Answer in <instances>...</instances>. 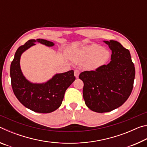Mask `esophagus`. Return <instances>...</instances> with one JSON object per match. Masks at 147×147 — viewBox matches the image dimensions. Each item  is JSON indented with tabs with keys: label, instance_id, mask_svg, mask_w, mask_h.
<instances>
[{
	"label": "esophagus",
	"instance_id": "esophagus-1",
	"mask_svg": "<svg viewBox=\"0 0 147 147\" xmlns=\"http://www.w3.org/2000/svg\"><path fill=\"white\" fill-rule=\"evenodd\" d=\"M74 73L76 78H78V76L80 74V71L78 70V69H75V70L74 71Z\"/></svg>",
	"mask_w": 147,
	"mask_h": 147
}]
</instances>
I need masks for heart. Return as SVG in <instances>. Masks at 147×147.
I'll return each instance as SVG.
<instances>
[{"instance_id":"heart-1","label":"heart","mask_w":147,"mask_h":147,"mask_svg":"<svg viewBox=\"0 0 147 147\" xmlns=\"http://www.w3.org/2000/svg\"><path fill=\"white\" fill-rule=\"evenodd\" d=\"M110 58L108 50L102 48L98 45H91L80 50L74 57L77 63H85L90 70H95L105 65Z\"/></svg>"}]
</instances>
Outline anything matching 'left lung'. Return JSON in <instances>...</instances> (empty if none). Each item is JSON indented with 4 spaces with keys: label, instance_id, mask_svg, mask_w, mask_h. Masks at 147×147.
I'll return each mask as SVG.
<instances>
[{
    "label": "left lung",
    "instance_id": "obj_1",
    "mask_svg": "<svg viewBox=\"0 0 147 147\" xmlns=\"http://www.w3.org/2000/svg\"><path fill=\"white\" fill-rule=\"evenodd\" d=\"M111 51V61L94 71L81 73L83 97L86 106L97 113L119 108L130 96L134 87L135 67L130 51L118 41H104Z\"/></svg>",
    "mask_w": 147,
    "mask_h": 147
}]
</instances>
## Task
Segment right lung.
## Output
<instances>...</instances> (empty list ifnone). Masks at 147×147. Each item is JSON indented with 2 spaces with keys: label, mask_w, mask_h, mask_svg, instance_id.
Instances as JSON below:
<instances>
[{
  "label": "right lung",
  "mask_w": 147,
  "mask_h": 147,
  "mask_svg": "<svg viewBox=\"0 0 147 147\" xmlns=\"http://www.w3.org/2000/svg\"><path fill=\"white\" fill-rule=\"evenodd\" d=\"M36 42L48 47L54 45L51 41L38 39H30L20 46L10 66L11 87L17 98L26 108L37 113H51L61 106L65 91L76 78L71 70L55 74L46 83L33 84L27 80L20 67V58L22 53Z\"/></svg>",
  "instance_id": "1"
}]
</instances>
